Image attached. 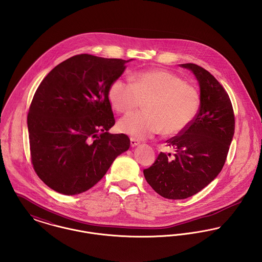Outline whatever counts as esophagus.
Wrapping results in <instances>:
<instances>
[{
  "instance_id": "34e87169",
  "label": "esophagus",
  "mask_w": 262,
  "mask_h": 262,
  "mask_svg": "<svg viewBox=\"0 0 262 262\" xmlns=\"http://www.w3.org/2000/svg\"><path fill=\"white\" fill-rule=\"evenodd\" d=\"M140 144V141L137 140V139H134V138H130V145L132 146H136Z\"/></svg>"
}]
</instances>
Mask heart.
Instances as JSON below:
<instances>
[{
    "label": "heart",
    "instance_id": "obj_1",
    "mask_svg": "<svg viewBox=\"0 0 262 262\" xmlns=\"http://www.w3.org/2000/svg\"><path fill=\"white\" fill-rule=\"evenodd\" d=\"M108 98L119 114H127L145 101V111L122 117L121 133L136 139L150 138L165 133L176 136L194 121L200 107L197 88L166 69L139 71L132 81L117 78L108 89Z\"/></svg>",
    "mask_w": 262,
    "mask_h": 262
}]
</instances>
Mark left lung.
I'll use <instances>...</instances> for the list:
<instances>
[{
  "label": "left lung",
  "mask_w": 262,
  "mask_h": 262,
  "mask_svg": "<svg viewBox=\"0 0 262 262\" xmlns=\"http://www.w3.org/2000/svg\"><path fill=\"white\" fill-rule=\"evenodd\" d=\"M191 69L200 84V107L194 121L183 133L168 140L174 150L160 152L144 170L146 182L162 197L180 200L200 192L221 172L232 142L235 117L228 93L203 67Z\"/></svg>",
  "instance_id": "left-lung-1"
}]
</instances>
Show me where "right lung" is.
Listing matches in <instances>:
<instances>
[{"label": "right lung", "instance_id": "add662e5", "mask_svg": "<svg viewBox=\"0 0 262 262\" xmlns=\"http://www.w3.org/2000/svg\"><path fill=\"white\" fill-rule=\"evenodd\" d=\"M126 60L79 54L42 80L27 117L31 163L52 190L76 195L93 187L129 147L124 134H110L116 119L108 98Z\"/></svg>", "mask_w": 262, "mask_h": 262}]
</instances>
